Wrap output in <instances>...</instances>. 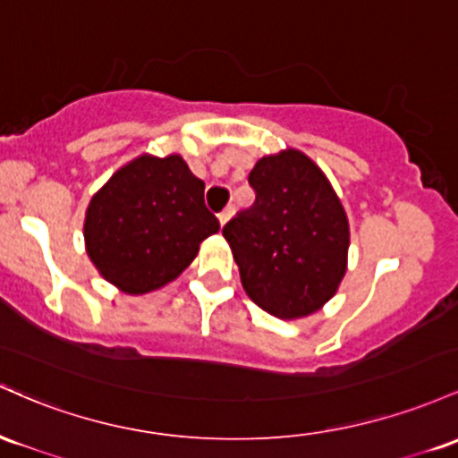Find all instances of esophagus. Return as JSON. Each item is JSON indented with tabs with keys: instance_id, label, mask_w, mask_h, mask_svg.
<instances>
[{
	"instance_id": "obj_1",
	"label": "esophagus",
	"mask_w": 458,
	"mask_h": 458,
	"mask_svg": "<svg viewBox=\"0 0 458 458\" xmlns=\"http://www.w3.org/2000/svg\"><path fill=\"white\" fill-rule=\"evenodd\" d=\"M229 218H231V208L223 209V212L218 214V220H220V225H223V227H225V225H227V220H229Z\"/></svg>"
}]
</instances>
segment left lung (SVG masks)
Returning <instances> with one entry per match:
<instances>
[{
	"mask_svg": "<svg viewBox=\"0 0 458 458\" xmlns=\"http://www.w3.org/2000/svg\"><path fill=\"white\" fill-rule=\"evenodd\" d=\"M255 203L223 227L255 305L284 320L318 311L346 275L351 231L327 174L296 148L249 174Z\"/></svg>",
	"mask_w": 458,
	"mask_h": 458,
	"instance_id": "1",
	"label": "left lung"
}]
</instances>
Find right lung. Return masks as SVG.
<instances>
[{
    "label": "right lung",
    "mask_w": 458,
    "mask_h": 458,
    "mask_svg": "<svg viewBox=\"0 0 458 458\" xmlns=\"http://www.w3.org/2000/svg\"><path fill=\"white\" fill-rule=\"evenodd\" d=\"M203 192L182 156H140L118 168L86 209V253L99 275L125 294L177 279L220 229Z\"/></svg>",
    "instance_id": "1"
}]
</instances>
